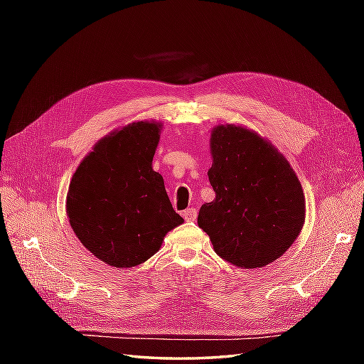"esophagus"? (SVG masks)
<instances>
[{
  "label": "esophagus",
  "instance_id": "obj_1",
  "mask_svg": "<svg viewBox=\"0 0 364 364\" xmlns=\"http://www.w3.org/2000/svg\"><path fill=\"white\" fill-rule=\"evenodd\" d=\"M182 215H183V218L186 220V222H194V220L197 218V211H196V208H188V209H185V211L182 213Z\"/></svg>",
  "mask_w": 364,
  "mask_h": 364
}]
</instances>
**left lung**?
Here are the masks:
<instances>
[{"instance_id": "8db88e82", "label": "left lung", "mask_w": 364, "mask_h": 364, "mask_svg": "<svg viewBox=\"0 0 364 364\" xmlns=\"http://www.w3.org/2000/svg\"><path fill=\"white\" fill-rule=\"evenodd\" d=\"M215 199L202 205L197 223L220 258L241 269L278 259L301 234L305 196L289 161L267 139L226 124L211 132Z\"/></svg>"}]
</instances>
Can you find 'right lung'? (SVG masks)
Listing matches in <instances>:
<instances>
[{"label": "right lung", "mask_w": 364, "mask_h": 364, "mask_svg": "<svg viewBox=\"0 0 364 364\" xmlns=\"http://www.w3.org/2000/svg\"><path fill=\"white\" fill-rule=\"evenodd\" d=\"M162 124L138 121L94 146L67 194L74 234L112 267L139 266L159 250L165 234L183 223L151 167Z\"/></svg>", "instance_id": "obj_1"}]
</instances>
